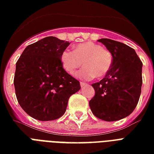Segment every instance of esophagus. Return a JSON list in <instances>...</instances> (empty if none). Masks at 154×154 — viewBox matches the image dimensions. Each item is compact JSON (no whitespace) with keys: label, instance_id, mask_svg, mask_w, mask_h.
Returning <instances> with one entry per match:
<instances>
[{"label":"esophagus","instance_id":"34e87169","mask_svg":"<svg viewBox=\"0 0 154 154\" xmlns=\"http://www.w3.org/2000/svg\"><path fill=\"white\" fill-rule=\"evenodd\" d=\"M80 84H81V86H82V87H84V86H87V83L84 82H81Z\"/></svg>","mask_w":154,"mask_h":154}]
</instances>
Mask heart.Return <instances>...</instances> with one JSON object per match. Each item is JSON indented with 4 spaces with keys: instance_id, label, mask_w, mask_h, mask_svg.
Here are the masks:
<instances>
[{
    "instance_id": "b5f03b06",
    "label": "heart",
    "mask_w": 154,
    "mask_h": 154,
    "mask_svg": "<svg viewBox=\"0 0 154 154\" xmlns=\"http://www.w3.org/2000/svg\"><path fill=\"white\" fill-rule=\"evenodd\" d=\"M63 68L70 75L75 72L82 63L85 65L76 73L81 79L103 77L108 73L112 63V53L103 45L87 42L74 46L73 51L64 50L60 57Z\"/></svg>"
}]
</instances>
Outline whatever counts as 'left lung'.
<instances>
[{
	"label": "left lung",
	"mask_w": 154,
	"mask_h": 154,
	"mask_svg": "<svg viewBox=\"0 0 154 154\" xmlns=\"http://www.w3.org/2000/svg\"><path fill=\"white\" fill-rule=\"evenodd\" d=\"M112 54V63L105 77L92 84L94 96L89 102L96 118L107 122L129 116L137 105L142 86V65L134 49L107 38L98 40Z\"/></svg>",
	"instance_id": "1"
}]
</instances>
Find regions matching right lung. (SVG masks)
Instances as JSON below:
<instances>
[{
    "label": "right lung",
    "instance_id": "obj_1",
    "mask_svg": "<svg viewBox=\"0 0 154 154\" xmlns=\"http://www.w3.org/2000/svg\"><path fill=\"white\" fill-rule=\"evenodd\" d=\"M69 44L47 36L28 45L17 61L14 77L17 100L36 120L62 117L69 97L81 89L79 81L64 71L60 60Z\"/></svg>",
    "mask_w": 154,
    "mask_h": 154
}]
</instances>
